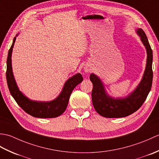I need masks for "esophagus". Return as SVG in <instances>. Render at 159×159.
<instances>
[{
  "label": "esophagus",
  "instance_id": "esophagus-1",
  "mask_svg": "<svg viewBox=\"0 0 159 159\" xmlns=\"http://www.w3.org/2000/svg\"><path fill=\"white\" fill-rule=\"evenodd\" d=\"M90 70H91V69H90V67L89 66H85V67H84V71H85L86 73L89 72Z\"/></svg>",
  "mask_w": 159,
  "mask_h": 159
}]
</instances>
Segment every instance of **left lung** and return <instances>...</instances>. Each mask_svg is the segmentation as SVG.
<instances>
[{"label":"left lung","instance_id":"1","mask_svg":"<svg viewBox=\"0 0 159 159\" xmlns=\"http://www.w3.org/2000/svg\"><path fill=\"white\" fill-rule=\"evenodd\" d=\"M147 52V61L142 79L133 92L126 97L115 98L107 92L100 78L93 73L91 74L90 80L93 84L92 98L96 112L104 117L118 118L126 117L135 112L143 104L149 93L152 84V50L146 33L141 28L136 30Z\"/></svg>","mask_w":159,"mask_h":159}]
</instances>
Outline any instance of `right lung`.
Segmentation results:
<instances>
[{
	"label": "right lung",
	"instance_id": "obj_1",
	"mask_svg": "<svg viewBox=\"0 0 159 159\" xmlns=\"http://www.w3.org/2000/svg\"><path fill=\"white\" fill-rule=\"evenodd\" d=\"M18 35V34H17L13 40V43L9 50L7 59L6 78L10 93L18 105L30 116L38 118H52L61 116L66 109L73 89L83 81L82 75L78 73L70 77L64 84L59 95L51 101L42 102L29 99L20 92L13 74L11 55L16 37Z\"/></svg>",
	"mask_w": 159,
	"mask_h": 159
}]
</instances>
